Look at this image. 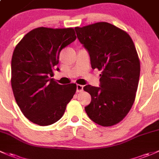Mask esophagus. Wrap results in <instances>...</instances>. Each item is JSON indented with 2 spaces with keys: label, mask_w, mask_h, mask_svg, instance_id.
<instances>
[{
  "label": "esophagus",
  "mask_w": 159,
  "mask_h": 159,
  "mask_svg": "<svg viewBox=\"0 0 159 159\" xmlns=\"http://www.w3.org/2000/svg\"><path fill=\"white\" fill-rule=\"evenodd\" d=\"M83 86H82V85H76V92L77 93H81V92H83Z\"/></svg>",
  "instance_id": "obj_1"
}]
</instances>
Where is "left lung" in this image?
<instances>
[{
	"label": "left lung",
	"instance_id": "8db88e82",
	"mask_svg": "<svg viewBox=\"0 0 159 159\" xmlns=\"http://www.w3.org/2000/svg\"><path fill=\"white\" fill-rule=\"evenodd\" d=\"M75 30L89 53L92 68L102 71L99 87H83L92 99L85 110L95 123L112 126L126 116L135 101L140 76L136 49L125 31L109 23H96Z\"/></svg>",
	"mask_w": 159,
	"mask_h": 159
}]
</instances>
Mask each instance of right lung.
<instances>
[{
	"mask_svg": "<svg viewBox=\"0 0 159 159\" xmlns=\"http://www.w3.org/2000/svg\"><path fill=\"white\" fill-rule=\"evenodd\" d=\"M76 38L73 28L42 27L27 33L16 46L11 86L21 112L30 122L42 126L55 123L73 99L76 85H60L51 77L61 50Z\"/></svg>",
	"mask_w": 159,
	"mask_h": 159,
	"instance_id": "add662e5",
	"label": "right lung"
}]
</instances>
